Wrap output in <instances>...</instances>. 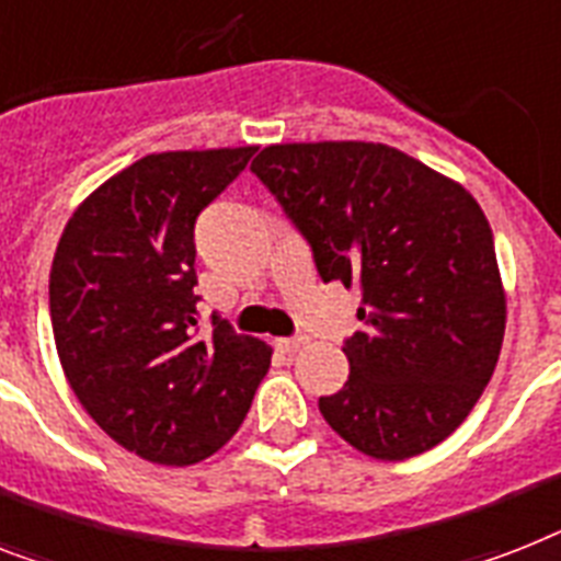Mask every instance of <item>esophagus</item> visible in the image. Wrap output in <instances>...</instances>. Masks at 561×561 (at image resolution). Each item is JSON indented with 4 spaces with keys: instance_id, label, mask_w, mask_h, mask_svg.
<instances>
[{
    "instance_id": "34e87169",
    "label": "esophagus",
    "mask_w": 561,
    "mask_h": 561,
    "mask_svg": "<svg viewBox=\"0 0 561 561\" xmlns=\"http://www.w3.org/2000/svg\"><path fill=\"white\" fill-rule=\"evenodd\" d=\"M279 352H285V354H296V352H302L305 345H308V340H305V336H294V340H279Z\"/></svg>"
}]
</instances>
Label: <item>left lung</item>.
<instances>
[{
    "mask_svg": "<svg viewBox=\"0 0 561 561\" xmlns=\"http://www.w3.org/2000/svg\"><path fill=\"white\" fill-rule=\"evenodd\" d=\"M302 230L325 282L363 290L352 375L328 426L377 461L449 438L495 371L507 294L484 209L458 181L366 140L271 144L250 163Z\"/></svg>",
    "mask_w": 561,
    "mask_h": 561,
    "instance_id": "1",
    "label": "left lung"
}]
</instances>
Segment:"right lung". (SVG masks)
<instances>
[{
  "mask_svg": "<svg viewBox=\"0 0 561 561\" xmlns=\"http://www.w3.org/2000/svg\"><path fill=\"white\" fill-rule=\"evenodd\" d=\"M256 147L154 152L71 213L48 302L59 366L89 417L144 461L190 467L244 421L273 348L198 331L195 218Z\"/></svg>",
  "mask_w": 561,
  "mask_h": 561,
  "instance_id": "right-lung-1",
  "label": "right lung"
}]
</instances>
